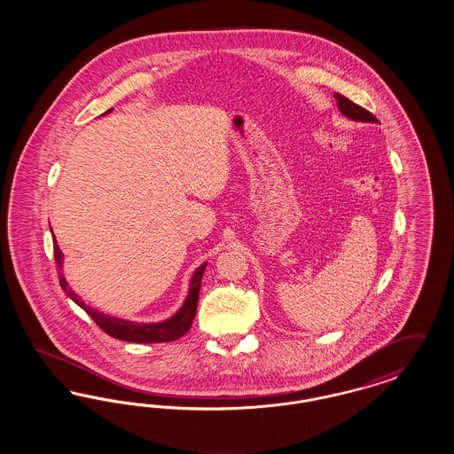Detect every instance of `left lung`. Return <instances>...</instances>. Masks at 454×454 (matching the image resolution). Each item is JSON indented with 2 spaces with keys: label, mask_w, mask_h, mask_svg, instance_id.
<instances>
[{
  "label": "left lung",
  "mask_w": 454,
  "mask_h": 454,
  "mask_svg": "<svg viewBox=\"0 0 454 454\" xmlns=\"http://www.w3.org/2000/svg\"><path fill=\"white\" fill-rule=\"evenodd\" d=\"M333 97L337 100V106H339V110L342 112V115H346V117L352 119V121H357V122H378V119L369 110L357 106V104H354V102H350L344 95L335 93Z\"/></svg>",
  "instance_id": "left-lung-1"
}]
</instances>
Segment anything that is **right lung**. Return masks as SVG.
Returning <instances> with one entry per match:
<instances>
[{"label":"right lung","instance_id":"obj_1","mask_svg":"<svg viewBox=\"0 0 454 454\" xmlns=\"http://www.w3.org/2000/svg\"><path fill=\"white\" fill-rule=\"evenodd\" d=\"M112 110V108H110ZM107 110L106 114H108ZM54 260L58 263L59 269V284L63 287L66 294L76 302L80 308H83L88 315L91 317V320L98 325L106 333L114 339L124 340V342H136V344H160V342H172L180 339L182 335H185L192 325L195 318V309H197V301H199V289H200V281H202V274L204 269L207 265V262H204L192 276L191 279V289L189 294L185 298V301L182 304V308L173 315L172 318L160 322V324H136V322H128L122 318H115L106 313H100L93 308H90L88 304L82 301V298L67 286L65 276L61 272L63 269V252L58 247V241L54 238Z\"/></svg>","mask_w":454,"mask_h":454}]
</instances>
